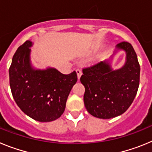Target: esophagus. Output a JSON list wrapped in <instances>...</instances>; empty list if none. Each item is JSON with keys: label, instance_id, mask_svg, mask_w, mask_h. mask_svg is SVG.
<instances>
[{"label": "esophagus", "instance_id": "34e87169", "mask_svg": "<svg viewBox=\"0 0 152 152\" xmlns=\"http://www.w3.org/2000/svg\"><path fill=\"white\" fill-rule=\"evenodd\" d=\"M76 73H77V78H78V80H79V79H80V76H81V75H82V72H81V70L77 69V70H76Z\"/></svg>", "mask_w": 152, "mask_h": 152}]
</instances>
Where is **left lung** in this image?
<instances>
[{
	"instance_id": "8db88e82",
	"label": "left lung",
	"mask_w": 152,
	"mask_h": 152,
	"mask_svg": "<svg viewBox=\"0 0 152 152\" xmlns=\"http://www.w3.org/2000/svg\"><path fill=\"white\" fill-rule=\"evenodd\" d=\"M116 48L126 52V63L121 68L113 71L108 61H100L84 68L80 79L85 88L86 109L100 119H110L126 112L139 89L140 65L133 47L122 42Z\"/></svg>"
}]
</instances>
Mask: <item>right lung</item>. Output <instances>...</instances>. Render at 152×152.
<instances>
[{"label":"right lung","mask_w":152,"mask_h":152,"mask_svg":"<svg viewBox=\"0 0 152 152\" xmlns=\"http://www.w3.org/2000/svg\"><path fill=\"white\" fill-rule=\"evenodd\" d=\"M32 42L26 41L13 55L9 68L12 95L21 110L39 122H51L62 115L72 87L75 71L64 75L56 68L36 70L30 64Z\"/></svg>","instance_id":"right-lung-1"}]
</instances>
